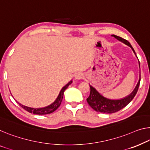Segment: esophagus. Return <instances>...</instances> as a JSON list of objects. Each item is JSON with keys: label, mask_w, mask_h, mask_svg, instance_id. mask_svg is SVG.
<instances>
[{"label": "esophagus", "mask_w": 150, "mask_h": 150, "mask_svg": "<svg viewBox=\"0 0 150 150\" xmlns=\"http://www.w3.org/2000/svg\"><path fill=\"white\" fill-rule=\"evenodd\" d=\"M75 78L77 80H81L83 79V75L81 73H77V74L75 75Z\"/></svg>", "instance_id": "34e87169"}]
</instances>
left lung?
<instances>
[{"instance_id": "8db88e82", "label": "left lung", "mask_w": 150, "mask_h": 150, "mask_svg": "<svg viewBox=\"0 0 150 150\" xmlns=\"http://www.w3.org/2000/svg\"><path fill=\"white\" fill-rule=\"evenodd\" d=\"M112 36L115 37L116 39L119 40L120 42H121L125 44H126V45L131 47V48L132 49L134 54H135L136 56V54L133 48L131 46V44L129 43L127 40L122 38L121 37L117 36V35H112ZM136 57L137 58V56H136ZM138 61H139V60H138ZM139 65L140 68L139 61ZM140 80L141 76L139 74V81H138L137 86H136L135 89H134V90L129 96L118 100H112L103 96L100 94V93L98 92L96 90V89L93 88V86H91V85H89V88H90V94H89V96L87 98V102H88L89 106H90L93 110L98 112H102L106 114L115 113L116 112H118L120 110H121L122 108H123L124 107L126 106L127 104L130 103L131 100H132L134 97L135 96L136 93L137 92L138 89H139Z\"/></svg>"}]
</instances>
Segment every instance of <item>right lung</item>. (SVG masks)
Here are the masks:
<instances>
[{"label":"right lung","instance_id":"add662e5","mask_svg":"<svg viewBox=\"0 0 150 150\" xmlns=\"http://www.w3.org/2000/svg\"><path fill=\"white\" fill-rule=\"evenodd\" d=\"M72 82H73V81L71 80V81H69L67 84H66L65 86H64L63 88L61 89V91H60L59 96H58L57 99L55 100V101L53 103H52L50 105H48V106H47L43 107V108H32V107H29V106H25V105L21 104V103H19V102H18L17 101H16V102L22 107V108H23V109H25V110H27L30 113H33V114H35V115H47V114H50V113L53 112H54L60 106V105H61V102L62 100V98H63L64 90H65V89L68 88L69 85H71V83H72Z\"/></svg>","mask_w":150,"mask_h":150}]
</instances>
